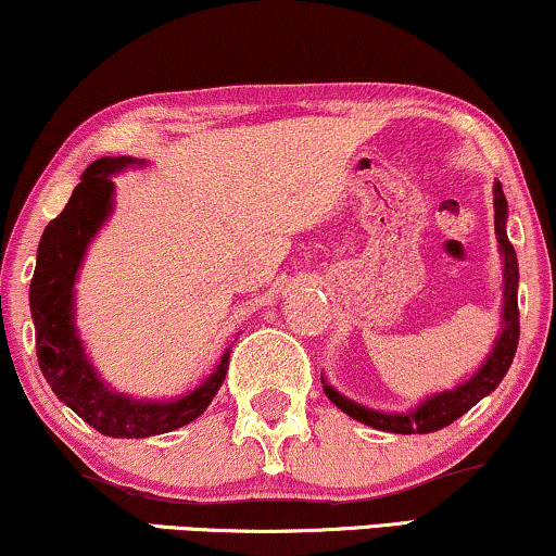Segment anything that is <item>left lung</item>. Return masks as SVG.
Here are the masks:
<instances>
[{"label": "left lung", "mask_w": 556, "mask_h": 556, "mask_svg": "<svg viewBox=\"0 0 556 556\" xmlns=\"http://www.w3.org/2000/svg\"><path fill=\"white\" fill-rule=\"evenodd\" d=\"M493 210H496V238L501 242V255H504V329L496 339V346L489 356V362L478 369V375L468 379L466 384L455 387L451 392L435 394L428 402H422L415 413L407 415H387L377 413V409H367L356 402L341 397L337 390L324 384L326 397H329L339 409H344L349 417L359 420L369 428L384 430V432H400V435H413V432H435L440 428L458 420L466 415L478 400L496 390L501 379L506 377L508 367H511L516 346H519V301H516V288H519V263H516V250L508 242L506 235V197L501 189V181L493 185Z\"/></svg>", "instance_id": "left-lung-1"}]
</instances>
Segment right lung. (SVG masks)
Masks as SVG:
<instances>
[{
    "mask_svg": "<svg viewBox=\"0 0 556 556\" xmlns=\"http://www.w3.org/2000/svg\"><path fill=\"white\" fill-rule=\"evenodd\" d=\"M134 164L131 156H103L93 162L73 189L65 210L45 227L29 311L35 321L37 362L52 392L90 428L111 438H149L177 430L200 417L225 382L230 352L204 382L174 402H131L113 394L96 377L73 326V283L90 238L111 212V174Z\"/></svg>",
    "mask_w": 556,
    "mask_h": 556,
    "instance_id": "1",
    "label": "right lung"
}]
</instances>
